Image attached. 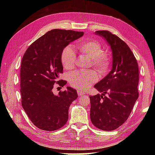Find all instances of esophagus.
Listing matches in <instances>:
<instances>
[{
  "mask_svg": "<svg viewBox=\"0 0 155 155\" xmlns=\"http://www.w3.org/2000/svg\"><path fill=\"white\" fill-rule=\"evenodd\" d=\"M77 93H78V96H82V95L85 94V92H84L83 91H78Z\"/></svg>",
  "mask_w": 155,
  "mask_h": 155,
  "instance_id": "obj_1",
  "label": "esophagus"
}]
</instances>
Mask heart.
Instances as JSON below:
<instances>
[{"instance_id": "1", "label": "heart", "mask_w": 155, "mask_h": 155, "mask_svg": "<svg viewBox=\"0 0 155 155\" xmlns=\"http://www.w3.org/2000/svg\"><path fill=\"white\" fill-rule=\"evenodd\" d=\"M81 53L91 58L92 66L101 74L107 73L111 63V58L107 52H102L101 45L92 40L81 41L78 46ZM61 60L63 67L67 70L73 68L76 62V54L74 48L69 45L62 51ZM97 74L93 71H77L69 75V83L75 88L86 90L97 81Z\"/></svg>"}]
</instances>
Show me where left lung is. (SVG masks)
<instances>
[{
    "label": "left lung",
    "mask_w": 155,
    "mask_h": 155,
    "mask_svg": "<svg viewBox=\"0 0 155 155\" xmlns=\"http://www.w3.org/2000/svg\"><path fill=\"white\" fill-rule=\"evenodd\" d=\"M95 35L109 45L113 64L109 73L94 86L102 94L89 97L90 117L97 128L110 131L127 120L139 97V67L130 48L117 36L107 31H96Z\"/></svg>",
    "instance_id": "obj_1"
}]
</instances>
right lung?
Masks as SVG:
<instances>
[{
  "label": "right lung",
  "mask_w": 155,
  "mask_h": 155,
  "mask_svg": "<svg viewBox=\"0 0 155 155\" xmlns=\"http://www.w3.org/2000/svg\"><path fill=\"white\" fill-rule=\"evenodd\" d=\"M83 32L53 29L30 45L23 56L21 67L22 106L36 127L52 131L67 123L68 109L78 97L77 92L70 87L52 93L54 83L62 87L65 81H58L62 73L61 57L64 48L83 37Z\"/></svg>",
  "instance_id": "right-lung-1"
}]
</instances>
